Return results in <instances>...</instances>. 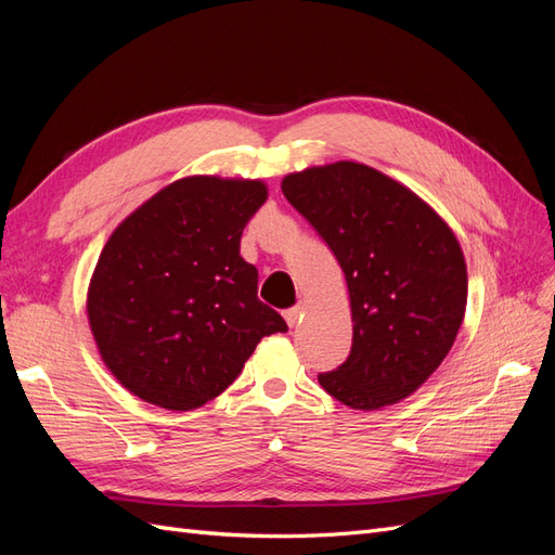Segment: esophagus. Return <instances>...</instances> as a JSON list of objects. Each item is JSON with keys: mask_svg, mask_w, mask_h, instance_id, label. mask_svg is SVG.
Listing matches in <instances>:
<instances>
[{"mask_svg": "<svg viewBox=\"0 0 555 555\" xmlns=\"http://www.w3.org/2000/svg\"><path fill=\"white\" fill-rule=\"evenodd\" d=\"M304 312H306V306H294V308H289L287 312H284V319H287V324L289 326H296L300 319H304Z\"/></svg>", "mask_w": 555, "mask_h": 555, "instance_id": "34e87169", "label": "esophagus"}]
</instances>
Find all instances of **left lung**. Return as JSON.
Listing matches in <instances>:
<instances>
[{
  "label": "left lung",
  "mask_w": 555,
  "mask_h": 555,
  "mask_svg": "<svg viewBox=\"0 0 555 555\" xmlns=\"http://www.w3.org/2000/svg\"><path fill=\"white\" fill-rule=\"evenodd\" d=\"M280 188L347 280L351 351L319 384L351 410L396 405L438 371L463 324L467 266L456 233L422 196L359 162L310 166Z\"/></svg>",
  "instance_id": "8db88e82"
}]
</instances>
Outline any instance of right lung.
<instances>
[{
  "mask_svg": "<svg viewBox=\"0 0 555 555\" xmlns=\"http://www.w3.org/2000/svg\"><path fill=\"white\" fill-rule=\"evenodd\" d=\"M263 180L188 176L115 227L88 287L99 357L127 391L173 412L220 396L263 335L287 322L257 298L243 229Z\"/></svg>",
  "mask_w": 555,
  "mask_h": 555,
  "instance_id": "obj_1",
  "label": "right lung"
}]
</instances>
